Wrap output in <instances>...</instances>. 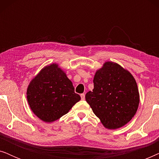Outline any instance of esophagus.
Masks as SVG:
<instances>
[{"label": "esophagus", "instance_id": "esophagus-1", "mask_svg": "<svg viewBox=\"0 0 159 159\" xmlns=\"http://www.w3.org/2000/svg\"><path fill=\"white\" fill-rule=\"evenodd\" d=\"M80 96H81V99L83 101V100H84V98H85V95L84 94V93H82V94L80 95Z\"/></svg>", "mask_w": 159, "mask_h": 159}]
</instances>
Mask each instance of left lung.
Returning <instances> with one entry per match:
<instances>
[{
    "label": "left lung",
    "mask_w": 159,
    "mask_h": 159,
    "mask_svg": "<svg viewBox=\"0 0 159 159\" xmlns=\"http://www.w3.org/2000/svg\"><path fill=\"white\" fill-rule=\"evenodd\" d=\"M94 88L85 100L106 128L125 126L138 110L140 95L136 81L129 71L112 61L105 62L96 71Z\"/></svg>",
    "instance_id": "1"
}]
</instances>
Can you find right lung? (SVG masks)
Masks as SVG:
<instances>
[{"label": "right lung", "instance_id": "right-lung-1", "mask_svg": "<svg viewBox=\"0 0 159 159\" xmlns=\"http://www.w3.org/2000/svg\"><path fill=\"white\" fill-rule=\"evenodd\" d=\"M32 112L45 122L60 119L81 98L75 93L72 82L57 64L45 66L30 82L27 90Z\"/></svg>", "mask_w": 159, "mask_h": 159}]
</instances>
